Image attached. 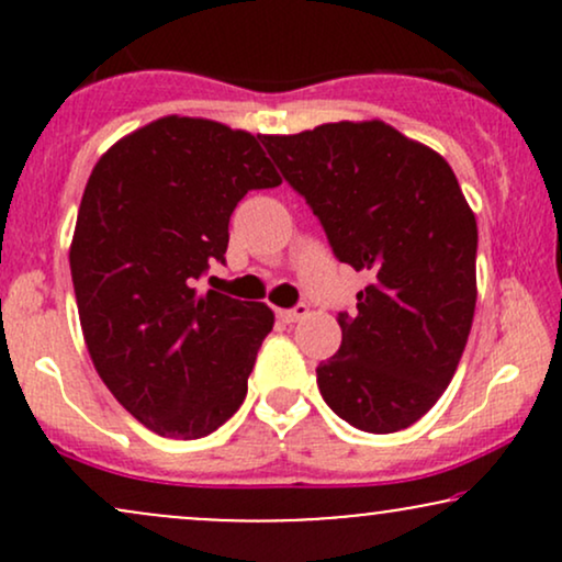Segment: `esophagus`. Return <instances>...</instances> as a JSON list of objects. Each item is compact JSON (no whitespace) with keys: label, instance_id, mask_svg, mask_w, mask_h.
<instances>
[{"label":"esophagus","instance_id":"34e87169","mask_svg":"<svg viewBox=\"0 0 562 562\" xmlns=\"http://www.w3.org/2000/svg\"><path fill=\"white\" fill-rule=\"evenodd\" d=\"M308 314V308H306V303H299V306H293V308H280V312H277V317H280L282 322H299V319H303Z\"/></svg>","mask_w":562,"mask_h":562}]
</instances>
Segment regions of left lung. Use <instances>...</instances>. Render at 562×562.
Returning a JSON list of instances; mask_svg holds the SVG:
<instances>
[{
  "mask_svg": "<svg viewBox=\"0 0 562 562\" xmlns=\"http://www.w3.org/2000/svg\"><path fill=\"white\" fill-rule=\"evenodd\" d=\"M319 218L335 259L370 272L317 367L327 406L367 434L409 428L438 402L475 312L479 227L454 171L383 121L261 137Z\"/></svg>",
  "mask_w": 562,
  "mask_h": 562,
  "instance_id": "obj_1",
  "label": "left lung"
}]
</instances>
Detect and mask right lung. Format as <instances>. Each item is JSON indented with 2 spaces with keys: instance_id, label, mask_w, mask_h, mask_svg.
I'll return each instance as SVG.
<instances>
[{
  "instance_id": "right-lung-1",
  "label": "right lung",
  "mask_w": 562,
  "mask_h": 562,
  "mask_svg": "<svg viewBox=\"0 0 562 562\" xmlns=\"http://www.w3.org/2000/svg\"><path fill=\"white\" fill-rule=\"evenodd\" d=\"M280 182L254 134L179 115L97 160L70 245L76 306L97 375L153 434L192 441L240 409L274 314L195 285L224 263L237 203Z\"/></svg>"
}]
</instances>
